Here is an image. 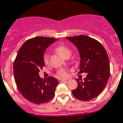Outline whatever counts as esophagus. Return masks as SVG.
Here are the masks:
<instances>
[{"label": "esophagus", "mask_w": 123, "mask_h": 123, "mask_svg": "<svg viewBox=\"0 0 123 123\" xmlns=\"http://www.w3.org/2000/svg\"><path fill=\"white\" fill-rule=\"evenodd\" d=\"M68 81V80H63V79H59L58 80V81L60 82H64V81Z\"/></svg>", "instance_id": "34e87169"}]
</instances>
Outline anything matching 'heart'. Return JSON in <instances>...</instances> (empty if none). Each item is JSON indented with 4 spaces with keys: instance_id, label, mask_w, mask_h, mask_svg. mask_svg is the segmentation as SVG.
<instances>
[{
    "instance_id": "1",
    "label": "heart",
    "mask_w": 123,
    "mask_h": 123,
    "mask_svg": "<svg viewBox=\"0 0 123 123\" xmlns=\"http://www.w3.org/2000/svg\"><path fill=\"white\" fill-rule=\"evenodd\" d=\"M55 51L61 55L63 57L67 58L68 57H70L71 54V50L69 47L66 46L64 45H60L57 46L55 48ZM43 62L46 65H47L49 62V55L48 54H45L43 55ZM57 76L60 77L65 78L68 76V72L65 69H59L57 72Z\"/></svg>"
}]
</instances>
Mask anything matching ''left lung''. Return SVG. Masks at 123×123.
Instances as JSON below:
<instances>
[{
    "instance_id": "obj_1",
    "label": "left lung",
    "mask_w": 123,
    "mask_h": 123,
    "mask_svg": "<svg viewBox=\"0 0 123 123\" xmlns=\"http://www.w3.org/2000/svg\"><path fill=\"white\" fill-rule=\"evenodd\" d=\"M66 38L76 45L80 53L78 73H87L84 81L76 80L78 86L72 94L81 101H89L101 93L107 83L110 74L108 56L103 46L93 38L84 35Z\"/></svg>"
}]
</instances>
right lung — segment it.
I'll return each instance as SVG.
<instances>
[{"mask_svg":"<svg viewBox=\"0 0 123 123\" xmlns=\"http://www.w3.org/2000/svg\"><path fill=\"white\" fill-rule=\"evenodd\" d=\"M55 40L45 37L28 39L19 49L14 61V74L17 88L25 98L34 104L47 103L55 95L58 80L51 76L42 79L39 72L45 66V50Z\"/></svg>","mask_w":123,"mask_h":123,"instance_id":"right-lung-1","label":"right lung"}]
</instances>
